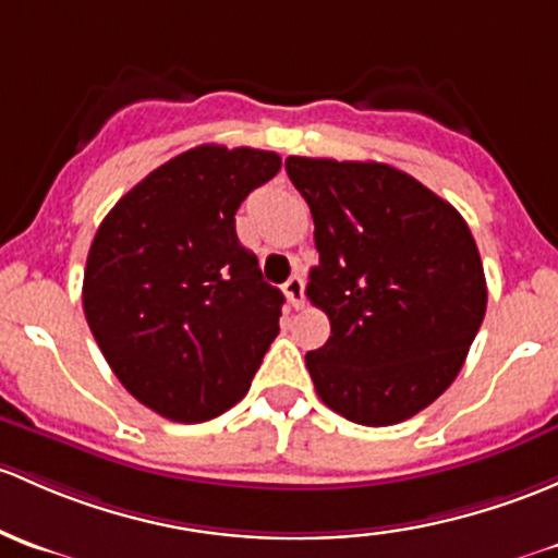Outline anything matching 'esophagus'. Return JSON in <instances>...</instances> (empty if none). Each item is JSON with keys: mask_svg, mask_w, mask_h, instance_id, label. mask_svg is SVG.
I'll return each mask as SVG.
<instances>
[{"mask_svg": "<svg viewBox=\"0 0 558 558\" xmlns=\"http://www.w3.org/2000/svg\"><path fill=\"white\" fill-rule=\"evenodd\" d=\"M283 294L289 299L291 307H302L304 304V278L302 275H291L289 280L283 283Z\"/></svg>", "mask_w": 558, "mask_h": 558, "instance_id": "34e87169", "label": "esophagus"}]
</instances>
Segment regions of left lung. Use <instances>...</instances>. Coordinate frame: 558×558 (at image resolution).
Here are the masks:
<instances>
[{
  "mask_svg": "<svg viewBox=\"0 0 558 558\" xmlns=\"http://www.w3.org/2000/svg\"><path fill=\"white\" fill-rule=\"evenodd\" d=\"M315 221L307 296L331 320L307 353L315 392L344 420L403 422L454 383L486 313V280L465 219L385 162L289 157Z\"/></svg>",
  "mask_w": 558,
  "mask_h": 558,
  "instance_id": "1",
  "label": "left lung"
}]
</instances>
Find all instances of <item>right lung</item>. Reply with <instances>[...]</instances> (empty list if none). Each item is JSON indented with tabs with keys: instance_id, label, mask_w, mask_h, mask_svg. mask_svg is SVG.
Returning <instances> with one entry per match:
<instances>
[{
	"instance_id": "add662e5",
	"label": "right lung",
	"mask_w": 558,
	"mask_h": 558,
	"mask_svg": "<svg viewBox=\"0 0 558 558\" xmlns=\"http://www.w3.org/2000/svg\"><path fill=\"white\" fill-rule=\"evenodd\" d=\"M275 151L203 144L138 181L98 227L82 307L125 390L173 422L219 417L278 337L283 294L240 245V203Z\"/></svg>"
}]
</instances>
